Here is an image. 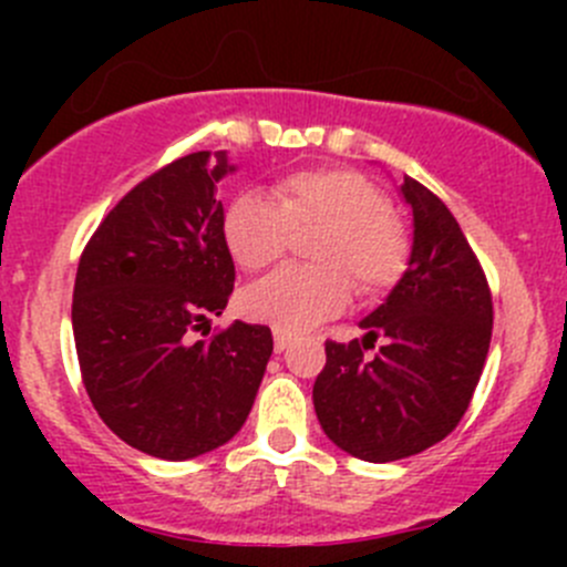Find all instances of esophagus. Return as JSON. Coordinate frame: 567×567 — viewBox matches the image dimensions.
<instances>
[{"label":"esophagus","instance_id":"34e87169","mask_svg":"<svg viewBox=\"0 0 567 567\" xmlns=\"http://www.w3.org/2000/svg\"><path fill=\"white\" fill-rule=\"evenodd\" d=\"M288 348H290V337L285 334V331H274V351L282 353L288 351Z\"/></svg>","mask_w":567,"mask_h":567}]
</instances>
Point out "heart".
I'll return each instance as SVG.
<instances>
[{
  "instance_id": "b5f03b06",
  "label": "heart",
  "mask_w": 567,
  "mask_h": 567,
  "mask_svg": "<svg viewBox=\"0 0 567 567\" xmlns=\"http://www.w3.org/2000/svg\"><path fill=\"white\" fill-rule=\"evenodd\" d=\"M316 268H279L244 290L241 310L285 334H301L340 316L351 284L362 296L384 293L409 260V236L390 199L370 177L346 167L301 169L271 192H241L221 216V238L244 271H262L285 255L290 233L312 230Z\"/></svg>"
}]
</instances>
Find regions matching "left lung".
I'll list each match as a JSON object with an SVG mask.
<instances>
[{"instance_id": "obj_1", "label": "left lung", "mask_w": 567, "mask_h": 567, "mask_svg": "<svg viewBox=\"0 0 567 567\" xmlns=\"http://www.w3.org/2000/svg\"><path fill=\"white\" fill-rule=\"evenodd\" d=\"M411 251L362 340L326 342L312 403L326 436L353 458L390 463L442 442L466 414L491 346L488 282L447 205L403 175ZM381 339L373 360L363 351Z\"/></svg>"}]
</instances>
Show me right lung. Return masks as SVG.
Returning a JSON list of instances; mask_svg holds the SVG:
<instances>
[{
	"label": "right lung",
	"instance_id": "right-lung-1",
	"mask_svg": "<svg viewBox=\"0 0 567 567\" xmlns=\"http://www.w3.org/2000/svg\"><path fill=\"white\" fill-rule=\"evenodd\" d=\"M227 151L188 153L131 188L90 238L73 288V340L84 390L114 436L140 453L188 461L247 422L271 359L268 326L221 316L236 266L221 238Z\"/></svg>",
	"mask_w": 567,
	"mask_h": 567
}]
</instances>
